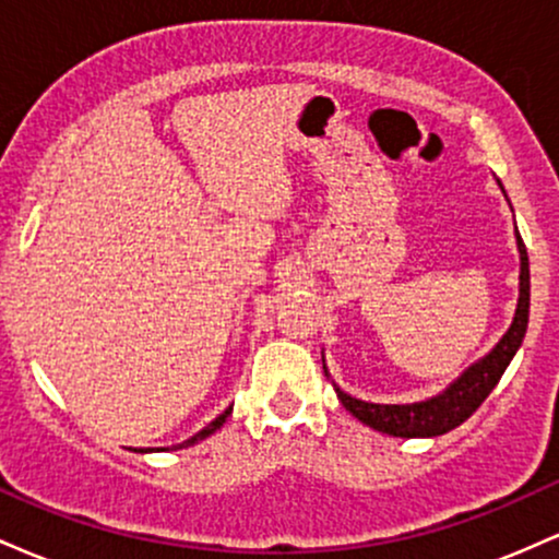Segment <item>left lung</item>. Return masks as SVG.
I'll return each instance as SVG.
<instances>
[{"label": "left lung", "instance_id": "left-lung-1", "mask_svg": "<svg viewBox=\"0 0 559 559\" xmlns=\"http://www.w3.org/2000/svg\"><path fill=\"white\" fill-rule=\"evenodd\" d=\"M502 186V183H499ZM518 252H521V297H518V310L512 318V325L507 333L499 338V344L493 346L484 360L465 370L457 381L452 383L447 391H441L439 396H431L426 402H413V404H373L355 400V396L344 394L342 389L333 383L338 400L357 420L365 426L376 428V431L389 433V436H402V439H426V436H441L452 428H457L460 423H465L473 413L480 407V402L491 394V389L497 386L499 378L507 370L515 352L521 349L525 329H528V305H531V273H528V254H525V243L518 234ZM325 370V365H323ZM329 376V370H325Z\"/></svg>", "mask_w": 559, "mask_h": 559}]
</instances>
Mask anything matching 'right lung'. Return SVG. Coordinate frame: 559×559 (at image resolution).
<instances>
[{"instance_id": "1", "label": "right lung", "mask_w": 559, "mask_h": 559, "mask_svg": "<svg viewBox=\"0 0 559 559\" xmlns=\"http://www.w3.org/2000/svg\"><path fill=\"white\" fill-rule=\"evenodd\" d=\"M228 415H230V407H228V409H226V413H223V415H217V418H215L213 423H210V426H207V428H202V431H199V433H194V436H191V439H186V441H183V444H178L176 449L191 447V444H197V441L207 439V436H210V433H215V431H217V428H221V426H223V423H226V418H228ZM141 452H146V449H141Z\"/></svg>"}]
</instances>
